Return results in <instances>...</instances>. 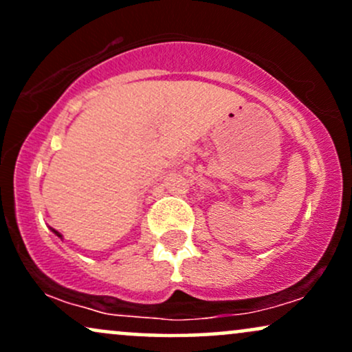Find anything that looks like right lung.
<instances>
[{"instance_id":"obj_1","label":"right lung","mask_w":352,"mask_h":352,"mask_svg":"<svg viewBox=\"0 0 352 352\" xmlns=\"http://www.w3.org/2000/svg\"><path fill=\"white\" fill-rule=\"evenodd\" d=\"M51 230H52V232H54V233H56V235H58V236L60 238V240H63V235H60V233H59V232H56V230H54V228H51Z\"/></svg>"}]
</instances>
